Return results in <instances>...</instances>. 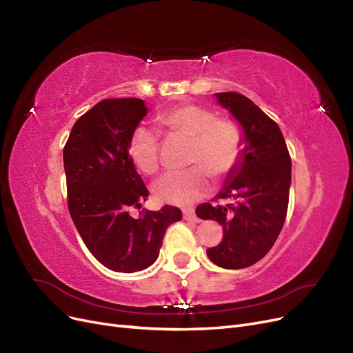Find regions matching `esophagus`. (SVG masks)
I'll list each match as a JSON object with an SVG mask.
<instances>
[{"label": "esophagus", "mask_w": 353, "mask_h": 353, "mask_svg": "<svg viewBox=\"0 0 353 353\" xmlns=\"http://www.w3.org/2000/svg\"><path fill=\"white\" fill-rule=\"evenodd\" d=\"M183 218H185L186 221H192V222H199L196 213L193 209H183Z\"/></svg>", "instance_id": "1"}]
</instances>
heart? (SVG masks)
<instances>
[{"label":"heart","instance_id":"obj_1","mask_svg":"<svg viewBox=\"0 0 353 353\" xmlns=\"http://www.w3.org/2000/svg\"><path fill=\"white\" fill-rule=\"evenodd\" d=\"M168 131L192 139L186 170L163 174L152 186L160 202L190 205L203 197L210 188V176L222 179L231 173L241 156L242 131L234 119L216 118L203 106L185 103L159 115ZM134 164L147 174L159 168V131L145 124L135 127L128 145Z\"/></svg>","mask_w":353,"mask_h":353}]
</instances>
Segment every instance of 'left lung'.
I'll return each instance as SVG.
<instances>
[{
  "label": "left lung",
  "instance_id": "8db88e82",
  "mask_svg": "<svg viewBox=\"0 0 353 353\" xmlns=\"http://www.w3.org/2000/svg\"><path fill=\"white\" fill-rule=\"evenodd\" d=\"M216 102L242 130V150L234 170L214 196L225 203H202L201 219H213L223 229L219 245L206 251L221 268L241 270L264 258L277 241L285 221L291 185V159L279 125L236 92L214 94Z\"/></svg>",
  "mask_w": 353,
  "mask_h": 353
}]
</instances>
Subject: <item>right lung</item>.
Instances as JSON below:
<instances>
[{
	"label": "right lung",
	"mask_w": 353,
	"mask_h": 353,
	"mask_svg": "<svg viewBox=\"0 0 353 353\" xmlns=\"http://www.w3.org/2000/svg\"><path fill=\"white\" fill-rule=\"evenodd\" d=\"M147 112L143 99H103L74 122L63 150L73 223L90 254L115 272L154 264L165 229L181 219V210L168 205L141 218L130 214L148 197L128 152Z\"/></svg>",
	"instance_id": "add662e5"
}]
</instances>
